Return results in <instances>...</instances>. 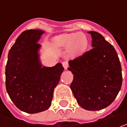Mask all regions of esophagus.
Here are the masks:
<instances>
[{
    "mask_svg": "<svg viewBox=\"0 0 127 127\" xmlns=\"http://www.w3.org/2000/svg\"><path fill=\"white\" fill-rule=\"evenodd\" d=\"M62 65H63L64 68L65 69H67L68 67V62L67 61H63V62H62Z\"/></svg>",
    "mask_w": 127,
    "mask_h": 127,
    "instance_id": "esophagus-1",
    "label": "esophagus"
}]
</instances>
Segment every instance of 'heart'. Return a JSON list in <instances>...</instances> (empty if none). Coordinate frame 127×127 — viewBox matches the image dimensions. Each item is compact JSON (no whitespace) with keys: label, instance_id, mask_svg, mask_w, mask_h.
Here are the masks:
<instances>
[{"label":"heart","instance_id":"b5f03b06","mask_svg":"<svg viewBox=\"0 0 127 127\" xmlns=\"http://www.w3.org/2000/svg\"><path fill=\"white\" fill-rule=\"evenodd\" d=\"M54 43L58 46H69V53L74 56L82 53L86 49L88 39L82 33H69L55 37Z\"/></svg>","mask_w":127,"mask_h":127}]
</instances>
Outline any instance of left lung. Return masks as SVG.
<instances>
[{"mask_svg":"<svg viewBox=\"0 0 127 127\" xmlns=\"http://www.w3.org/2000/svg\"><path fill=\"white\" fill-rule=\"evenodd\" d=\"M92 36L93 48L69 61L73 74L71 89L83 109H104L115 100L122 83V67L115 48L97 32Z\"/></svg>","mask_w":127,"mask_h":127,"instance_id":"obj_1","label":"left lung"}]
</instances>
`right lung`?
<instances>
[{"instance_id":"obj_1","label":"right lung","mask_w":127,"mask_h":127,"mask_svg":"<svg viewBox=\"0 0 127 127\" xmlns=\"http://www.w3.org/2000/svg\"><path fill=\"white\" fill-rule=\"evenodd\" d=\"M42 30H29L17 37L8 53L5 66V86L12 102L19 110L34 114L49 108L54 88L64 71L59 63L42 67L37 44Z\"/></svg>"}]
</instances>
